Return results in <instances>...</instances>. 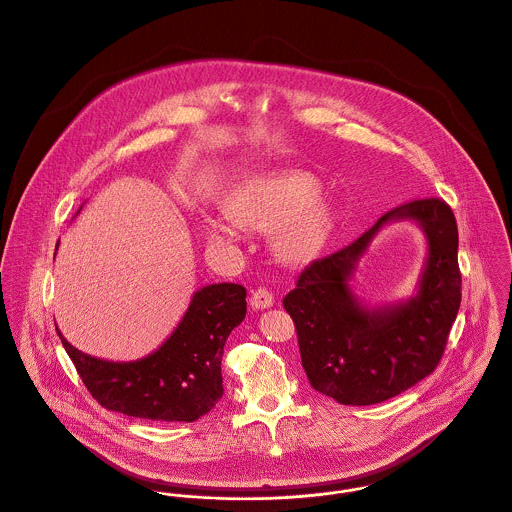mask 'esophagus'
<instances>
[{"label":"esophagus","mask_w":512,"mask_h":512,"mask_svg":"<svg viewBox=\"0 0 512 512\" xmlns=\"http://www.w3.org/2000/svg\"><path fill=\"white\" fill-rule=\"evenodd\" d=\"M272 304H274V296L266 288H258L250 296V306L254 310H264V308H270Z\"/></svg>","instance_id":"esophagus-1"}]
</instances>
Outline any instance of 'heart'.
<instances>
[{"instance_id": "b5f03b06", "label": "heart", "mask_w": 512, "mask_h": 512, "mask_svg": "<svg viewBox=\"0 0 512 512\" xmlns=\"http://www.w3.org/2000/svg\"><path fill=\"white\" fill-rule=\"evenodd\" d=\"M320 182L304 171L278 169L262 172L238 186L228 198L230 216L246 226L276 228L274 246L282 260L300 264L314 258L330 230V208L322 198ZM214 240H230L236 230L218 220L208 222Z\"/></svg>"}]
</instances>
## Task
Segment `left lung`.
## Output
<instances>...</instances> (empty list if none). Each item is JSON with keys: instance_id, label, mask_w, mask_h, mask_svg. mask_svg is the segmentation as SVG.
I'll use <instances>...</instances> for the list:
<instances>
[{"instance_id": "obj_1", "label": "left lung", "mask_w": 512, "mask_h": 512, "mask_svg": "<svg viewBox=\"0 0 512 512\" xmlns=\"http://www.w3.org/2000/svg\"><path fill=\"white\" fill-rule=\"evenodd\" d=\"M420 224L428 258L416 294L367 309L348 280L374 234L389 221ZM459 232L441 198L405 202L383 214L355 242L306 266L284 298L312 387L343 405H373L399 395L439 365L461 306Z\"/></svg>"}]
</instances>
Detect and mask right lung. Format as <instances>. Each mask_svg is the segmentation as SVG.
<instances>
[{"label": "right lung", "mask_w": 512, "mask_h": 512, "mask_svg": "<svg viewBox=\"0 0 512 512\" xmlns=\"http://www.w3.org/2000/svg\"><path fill=\"white\" fill-rule=\"evenodd\" d=\"M244 318V286L210 284L194 292L171 336L143 359H99L73 347L59 330L57 334L85 387L105 409L151 421L190 423L222 397L224 345Z\"/></svg>", "instance_id": "add662e5"}]
</instances>
